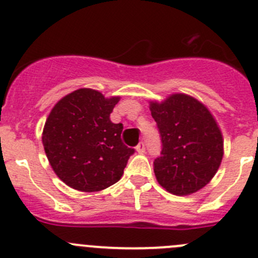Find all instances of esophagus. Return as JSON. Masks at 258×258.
Masks as SVG:
<instances>
[{
	"instance_id": "obj_1",
	"label": "esophagus",
	"mask_w": 258,
	"mask_h": 258,
	"mask_svg": "<svg viewBox=\"0 0 258 258\" xmlns=\"http://www.w3.org/2000/svg\"><path fill=\"white\" fill-rule=\"evenodd\" d=\"M136 152L140 153V154H144V153H145V145H144L143 141H141V143L136 146Z\"/></svg>"
}]
</instances>
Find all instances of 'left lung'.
<instances>
[{
    "mask_svg": "<svg viewBox=\"0 0 258 258\" xmlns=\"http://www.w3.org/2000/svg\"><path fill=\"white\" fill-rule=\"evenodd\" d=\"M162 140L154 173L162 187L175 196L198 191L216 175L224 155V139L207 106L186 94L150 101Z\"/></svg>",
    "mask_w": 258,
    "mask_h": 258,
    "instance_id": "left-lung-1",
    "label": "left lung"
}]
</instances>
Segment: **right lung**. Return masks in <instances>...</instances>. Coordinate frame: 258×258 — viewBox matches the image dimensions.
I'll list each match as a JSON object with an SVG mask.
<instances>
[{
    "mask_svg": "<svg viewBox=\"0 0 258 258\" xmlns=\"http://www.w3.org/2000/svg\"><path fill=\"white\" fill-rule=\"evenodd\" d=\"M119 96L80 89L60 99L46 119L42 144L51 167L68 186L86 192L115 184L135 150L120 139L110 113Z\"/></svg>",
    "mask_w": 258,
    "mask_h": 258,
    "instance_id": "right-lung-1",
    "label": "right lung"
}]
</instances>
